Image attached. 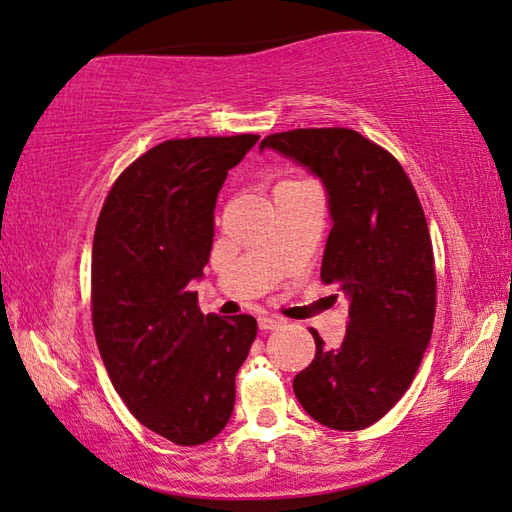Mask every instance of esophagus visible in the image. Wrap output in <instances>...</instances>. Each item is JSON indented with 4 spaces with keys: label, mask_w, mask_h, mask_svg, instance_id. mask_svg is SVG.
I'll list each match as a JSON object with an SVG mask.
<instances>
[{
    "label": "esophagus",
    "mask_w": 512,
    "mask_h": 512,
    "mask_svg": "<svg viewBox=\"0 0 512 512\" xmlns=\"http://www.w3.org/2000/svg\"><path fill=\"white\" fill-rule=\"evenodd\" d=\"M257 326H259V330H275V328L282 326V319H279V317H268V315H262V317L257 319Z\"/></svg>",
    "instance_id": "1"
}]
</instances>
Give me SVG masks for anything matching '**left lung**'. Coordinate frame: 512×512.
<instances>
[{
	"mask_svg": "<svg viewBox=\"0 0 512 512\" xmlns=\"http://www.w3.org/2000/svg\"><path fill=\"white\" fill-rule=\"evenodd\" d=\"M322 177L330 228L322 282L350 299L346 337L293 379L299 404L319 424L362 430L379 422L413 384L433 335L435 255L424 208L402 164L350 128H295L264 137Z\"/></svg>",
	"mask_w": 512,
	"mask_h": 512,
	"instance_id": "8db88e82",
	"label": "left lung"
}]
</instances>
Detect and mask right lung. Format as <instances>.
<instances>
[{"mask_svg": "<svg viewBox=\"0 0 512 512\" xmlns=\"http://www.w3.org/2000/svg\"><path fill=\"white\" fill-rule=\"evenodd\" d=\"M257 139H166L115 179L95 226L99 355L137 422L177 446L204 444L228 424L257 335L255 317L204 315L188 288L213 248L219 188Z\"/></svg>", "mask_w": 512, "mask_h": 512, "instance_id": "right-lung-1", "label": "right lung"}]
</instances>
